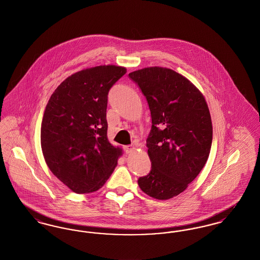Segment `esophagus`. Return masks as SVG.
Segmentation results:
<instances>
[{"mask_svg":"<svg viewBox=\"0 0 260 260\" xmlns=\"http://www.w3.org/2000/svg\"><path fill=\"white\" fill-rule=\"evenodd\" d=\"M124 152L126 154H129V153H133L136 150V147L133 146V145H127V146H124Z\"/></svg>","mask_w":260,"mask_h":260,"instance_id":"obj_1","label":"esophagus"}]
</instances>
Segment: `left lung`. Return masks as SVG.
Returning <instances> with one entry per match:
<instances>
[{
    "instance_id": "left-lung-1",
    "label": "left lung",
    "mask_w": 260,
    "mask_h": 260,
    "mask_svg": "<svg viewBox=\"0 0 260 260\" xmlns=\"http://www.w3.org/2000/svg\"><path fill=\"white\" fill-rule=\"evenodd\" d=\"M128 76L147 99L152 118L146 140L152 169L138 185L152 198H173L208 161L212 141L208 104L197 87L172 69L147 67Z\"/></svg>"
}]
</instances>
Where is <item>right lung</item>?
Instances as JSON below:
<instances>
[{"instance_id": "1", "label": "right lung", "mask_w": 260, "mask_h": 260, "mask_svg": "<svg viewBox=\"0 0 260 260\" xmlns=\"http://www.w3.org/2000/svg\"><path fill=\"white\" fill-rule=\"evenodd\" d=\"M126 69L100 65L69 76L51 94L41 126V146L50 172L75 193L98 191L123 150L107 138L108 92Z\"/></svg>"}]
</instances>
